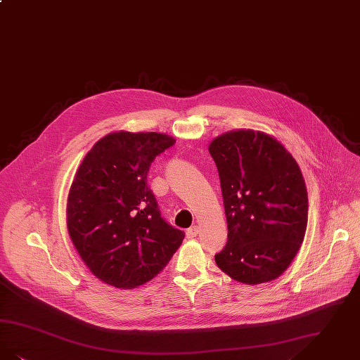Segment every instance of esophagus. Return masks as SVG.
<instances>
[{"label":"esophagus","instance_id":"esophagus-1","mask_svg":"<svg viewBox=\"0 0 360 360\" xmlns=\"http://www.w3.org/2000/svg\"><path fill=\"white\" fill-rule=\"evenodd\" d=\"M198 233H200V228L198 226H193V228H190V229L186 231L187 238H194V237L198 236Z\"/></svg>","mask_w":360,"mask_h":360}]
</instances>
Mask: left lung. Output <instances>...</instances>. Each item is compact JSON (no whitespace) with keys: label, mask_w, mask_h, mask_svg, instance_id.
Instances as JSON below:
<instances>
[{"label":"left lung","mask_w":360,"mask_h":360,"mask_svg":"<svg viewBox=\"0 0 360 360\" xmlns=\"http://www.w3.org/2000/svg\"><path fill=\"white\" fill-rule=\"evenodd\" d=\"M228 243L218 268L238 283L276 280L297 255L308 221V195L297 162L274 136L234 129L214 138Z\"/></svg>","instance_id":"left-lung-1"}]
</instances>
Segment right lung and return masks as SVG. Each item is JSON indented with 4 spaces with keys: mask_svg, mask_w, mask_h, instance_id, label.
Instances as JSON below:
<instances>
[{
    "mask_svg": "<svg viewBox=\"0 0 360 360\" xmlns=\"http://www.w3.org/2000/svg\"><path fill=\"white\" fill-rule=\"evenodd\" d=\"M175 139L117 131L86 153L67 198V228L79 256L103 283L132 289L154 278L185 233L162 217L147 173Z\"/></svg>",
    "mask_w": 360,
    "mask_h": 360,
    "instance_id": "1",
    "label": "right lung"
}]
</instances>
